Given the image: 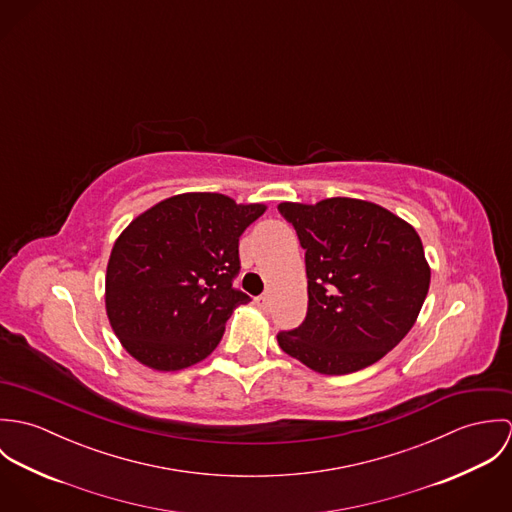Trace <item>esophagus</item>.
Returning a JSON list of instances; mask_svg holds the SVG:
<instances>
[{"instance_id":"esophagus-1","label":"esophagus","mask_w":512,"mask_h":512,"mask_svg":"<svg viewBox=\"0 0 512 512\" xmlns=\"http://www.w3.org/2000/svg\"><path fill=\"white\" fill-rule=\"evenodd\" d=\"M256 305L262 309V311H270V297L264 293L260 297H256Z\"/></svg>"}]
</instances>
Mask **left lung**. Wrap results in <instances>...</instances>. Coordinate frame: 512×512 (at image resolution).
I'll return each mask as SVG.
<instances>
[{
	"instance_id": "obj_1",
	"label": "left lung",
	"mask_w": 512,
	"mask_h": 512,
	"mask_svg": "<svg viewBox=\"0 0 512 512\" xmlns=\"http://www.w3.org/2000/svg\"><path fill=\"white\" fill-rule=\"evenodd\" d=\"M305 250L307 315L278 343L321 374L374 365L412 329L430 290L424 246L406 220L380 205L333 197L280 203Z\"/></svg>"
}]
</instances>
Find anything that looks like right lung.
<instances>
[{
  "mask_svg": "<svg viewBox=\"0 0 512 512\" xmlns=\"http://www.w3.org/2000/svg\"><path fill=\"white\" fill-rule=\"evenodd\" d=\"M264 211L220 193H183L128 224L106 268V313L136 361L169 372L217 349L232 311L250 301L232 286L238 238Z\"/></svg>",
  "mask_w": 512,
  "mask_h": 512,
  "instance_id": "right-lung-1",
  "label": "right lung"
}]
</instances>
